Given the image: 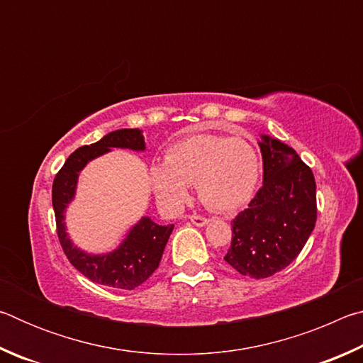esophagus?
Wrapping results in <instances>:
<instances>
[{
    "label": "esophagus",
    "instance_id": "esophagus-1",
    "mask_svg": "<svg viewBox=\"0 0 363 363\" xmlns=\"http://www.w3.org/2000/svg\"><path fill=\"white\" fill-rule=\"evenodd\" d=\"M190 223L195 224V225H199V227H203V225H206L208 223H210V219L200 216V214H192V216H190Z\"/></svg>",
    "mask_w": 363,
    "mask_h": 363
}]
</instances>
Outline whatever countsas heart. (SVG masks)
I'll use <instances>...</instances> for the list:
<instances>
[{
    "instance_id": "b5f03b06",
    "label": "heart",
    "mask_w": 363,
    "mask_h": 363,
    "mask_svg": "<svg viewBox=\"0 0 363 363\" xmlns=\"http://www.w3.org/2000/svg\"><path fill=\"white\" fill-rule=\"evenodd\" d=\"M167 163H153L150 182L157 200L169 211L187 203L190 184L203 203L227 213L247 203L259 181L261 163L245 139L219 134H192L167 150Z\"/></svg>"
}]
</instances>
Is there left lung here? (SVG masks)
Returning a JSON list of instances; mask_svg holds the SVG:
<instances>
[{
    "label": "left lung",
    "mask_w": 363,
    "mask_h": 363,
    "mask_svg": "<svg viewBox=\"0 0 363 363\" xmlns=\"http://www.w3.org/2000/svg\"><path fill=\"white\" fill-rule=\"evenodd\" d=\"M262 187L232 220L224 261L238 274L266 279L296 259L317 220L315 179L291 147L261 136Z\"/></svg>",
    "instance_id": "1"
}]
</instances>
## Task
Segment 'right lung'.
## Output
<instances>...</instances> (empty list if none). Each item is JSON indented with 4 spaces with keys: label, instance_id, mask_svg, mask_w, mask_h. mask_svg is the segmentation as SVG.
<instances>
[{
    "label": "right lung",
    "instance_id": "obj_1",
    "mask_svg": "<svg viewBox=\"0 0 363 363\" xmlns=\"http://www.w3.org/2000/svg\"><path fill=\"white\" fill-rule=\"evenodd\" d=\"M113 147L145 150L143 133L140 130H116L108 133L97 143L83 145L73 152L54 177L52 206L56 214L60 247L72 266L94 284L120 288V290H134L155 272L162 261L168 238L173 232V224L158 225L150 218H143L112 253L88 255L78 250L67 237L64 223V211L75 195L79 171L91 160L110 152Z\"/></svg>",
    "mask_w": 363,
    "mask_h": 363
}]
</instances>
